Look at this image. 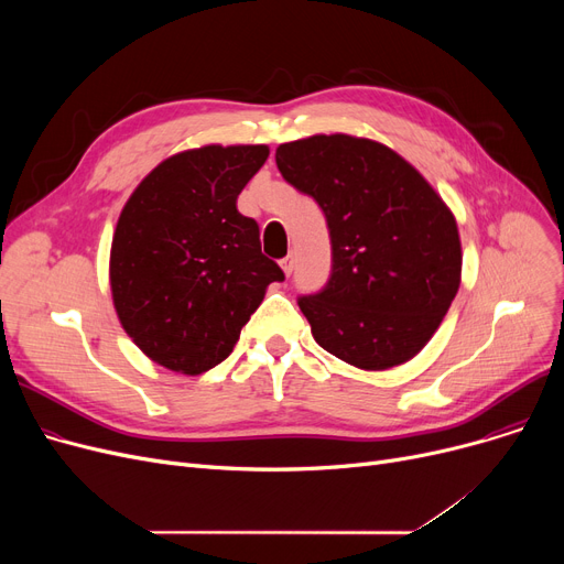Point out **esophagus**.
Instances as JSON below:
<instances>
[{
  "label": "esophagus",
  "instance_id": "obj_1",
  "mask_svg": "<svg viewBox=\"0 0 564 564\" xmlns=\"http://www.w3.org/2000/svg\"><path fill=\"white\" fill-rule=\"evenodd\" d=\"M281 270L290 276L292 274V270H294V258L292 256H285L283 260H281Z\"/></svg>",
  "mask_w": 564,
  "mask_h": 564
}]
</instances>
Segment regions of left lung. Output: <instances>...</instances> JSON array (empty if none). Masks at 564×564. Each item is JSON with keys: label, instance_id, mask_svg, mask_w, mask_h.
<instances>
[{"label": "left lung", "instance_id": "1", "mask_svg": "<svg viewBox=\"0 0 564 564\" xmlns=\"http://www.w3.org/2000/svg\"><path fill=\"white\" fill-rule=\"evenodd\" d=\"M276 166L327 217L332 276L300 297L313 338L361 370L406 364L427 345L462 281L451 207L389 145L349 134L281 143Z\"/></svg>", "mask_w": 564, "mask_h": 564}]
</instances>
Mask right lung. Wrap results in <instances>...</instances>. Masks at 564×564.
<instances>
[{
	"label": "right lung",
	"instance_id": "obj_1",
	"mask_svg": "<svg viewBox=\"0 0 564 564\" xmlns=\"http://www.w3.org/2000/svg\"><path fill=\"white\" fill-rule=\"evenodd\" d=\"M267 145H203L148 173L118 217L109 283L118 319L148 359L200 375L232 351L264 290L283 281L237 196Z\"/></svg>",
	"mask_w": 564,
	"mask_h": 564
}]
</instances>
